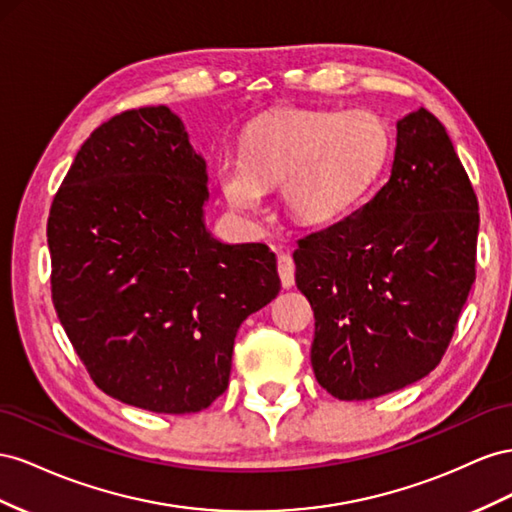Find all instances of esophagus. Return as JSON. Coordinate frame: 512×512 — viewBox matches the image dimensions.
Masks as SVG:
<instances>
[{
    "label": "esophagus",
    "instance_id": "obj_1",
    "mask_svg": "<svg viewBox=\"0 0 512 512\" xmlns=\"http://www.w3.org/2000/svg\"><path fill=\"white\" fill-rule=\"evenodd\" d=\"M279 276H281V283H283L285 289L294 287V283H296V264H294V259H291L289 253L279 255Z\"/></svg>",
    "mask_w": 512,
    "mask_h": 512
}]
</instances>
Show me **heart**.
Wrapping results in <instances>:
<instances>
[{
	"label": "heart",
	"mask_w": 512,
	"mask_h": 512,
	"mask_svg": "<svg viewBox=\"0 0 512 512\" xmlns=\"http://www.w3.org/2000/svg\"><path fill=\"white\" fill-rule=\"evenodd\" d=\"M390 154L388 126L367 109H287L246 130L240 156H223L216 180L233 210L257 214L264 188L281 184L304 223H332L371 191Z\"/></svg>",
	"instance_id": "1"
}]
</instances>
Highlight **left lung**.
<instances>
[{"mask_svg":"<svg viewBox=\"0 0 512 512\" xmlns=\"http://www.w3.org/2000/svg\"><path fill=\"white\" fill-rule=\"evenodd\" d=\"M478 199L442 122H397L390 180L360 210L298 240L311 364L341 401L401 390L440 364L476 279Z\"/></svg>","mask_w":512,"mask_h":512,"instance_id":"obj_1","label":"left lung"}]
</instances>
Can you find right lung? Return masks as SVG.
Masks as SVG:
<instances>
[{
    "label": "right lung",
    "instance_id": "add662e5",
    "mask_svg": "<svg viewBox=\"0 0 512 512\" xmlns=\"http://www.w3.org/2000/svg\"><path fill=\"white\" fill-rule=\"evenodd\" d=\"M206 160L169 107L124 111L87 137L47 223L51 296L94 384L156 414L227 390L242 321L279 296L266 244L203 223Z\"/></svg>",
    "mask_w": 512,
    "mask_h": 512
}]
</instances>
